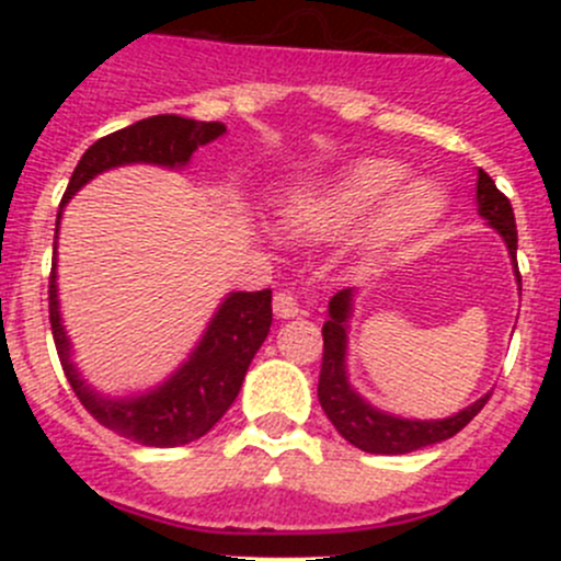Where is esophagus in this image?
<instances>
[{
  "instance_id": "34e87169",
  "label": "esophagus",
  "mask_w": 561,
  "mask_h": 561,
  "mask_svg": "<svg viewBox=\"0 0 561 561\" xmlns=\"http://www.w3.org/2000/svg\"><path fill=\"white\" fill-rule=\"evenodd\" d=\"M272 309L280 320H289V317L300 314V304H297V297L291 291H277L275 300H272Z\"/></svg>"
}]
</instances>
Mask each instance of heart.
<instances>
[{"label": "heart", "mask_w": 561, "mask_h": 561, "mask_svg": "<svg viewBox=\"0 0 561 561\" xmlns=\"http://www.w3.org/2000/svg\"><path fill=\"white\" fill-rule=\"evenodd\" d=\"M408 165L385 157H362L331 176L291 187L277 207V225L291 238H323L368 219L359 230L365 252L404 244L438 225L447 193L433 180H410Z\"/></svg>", "instance_id": "1"}]
</instances>
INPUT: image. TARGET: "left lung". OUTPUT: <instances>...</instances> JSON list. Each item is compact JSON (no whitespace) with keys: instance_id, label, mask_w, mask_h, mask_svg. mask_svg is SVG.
I'll return each mask as SVG.
<instances>
[{"instance_id":"left-lung-1","label":"left lung","mask_w":561,"mask_h":561,"mask_svg":"<svg viewBox=\"0 0 561 561\" xmlns=\"http://www.w3.org/2000/svg\"><path fill=\"white\" fill-rule=\"evenodd\" d=\"M478 213L503 236L508 255L517 261V225H514L512 202L497 191L494 180L485 171H478ZM351 304H354L351 289H342L331 297L329 320L323 325V368H320V385H317L320 408L325 410L336 433L348 444L370 455L415 453L421 447L453 438L455 433H460L485 408V401H489L492 393H485L483 399H478L466 410L440 421L399 419V415L370 408L368 401L351 388L348 374H345Z\"/></svg>"}]
</instances>
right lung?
<instances>
[{
    "label": "right lung",
    "mask_w": 561,
    "mask_h": 561,
    "mask_svg": "<svg viewBox=\"0 0 561 561\" xmlns=\"http://www.w3.org/2000/svg\"><path fill=\"white\" fill-rule=\"evenodd\" d=\"M225 123L187 121L180 114H157L131 126L112 131L87 148L76 171L69 176L61 205H67L89 180L108 168L131 165V162H151L162 168H182L193 157V151L205 142L221 137ZM61 221V213H58ZM56 221V238H58ZM49 325L56 340L58 359L69 388L76 390L83 408L92 413L106 430L137 440L142 447H182L202 438L216 427V421L230 410L236 401L241 381L252 356L257 354L261 342L266 340L272 325V291H232L225 304L213 314L205 336L193 348L182 368L162 381L160 388L148 390L131 399H106L98 396L81 379L72 365L67 331L61 325L58 311V284H56V257L49 272Z\"/></svg>",
    "instance_id": "right-lung-1"
}]
</instances>
